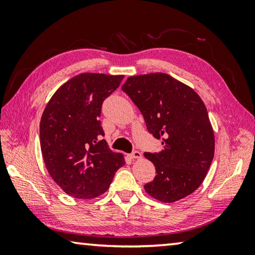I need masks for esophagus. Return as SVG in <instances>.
Instances as JSON below:
<instances>
[{
	"instance_id": "obj_1",
	"label": "esophagus",
	"mask_w": 255,
	"mask_h": 255,
	"mask_svg": "<svg viewBox=\"0 0 255 255\" xmlns=\"http://www.w3.org/2000/svg\"><path fill=\"white\" fill-rule=\"evenodd\" d=\"M129 156H130V158H132V159L141 158V154H140V152H138V150H133V152L129 155Z\"/></svg>"
}]
</instances>
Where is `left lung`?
<instances>
[{"mask_svg":"<svg viewBox=\"0 0 255 255\" xmlns=\"http://www.w3.org/2000/svg\"><path fill=\"white\" fill-rule=\"evenodd\" d=\"M143 115L147 130L162 140L145 153L156 175L145 191L162 202L191 195L205 180L215 153V136L205 103L196 91L165 73L128 77L123 85Z\"/></svg>","mask_w":255,"mask_h":255,"instance_id":"1","label":"left lung"}]
</instances>
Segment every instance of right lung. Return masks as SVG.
<instances>
[{"instance_id":"1","label":"right lung","mask_w":255,"mask_h":255,"mask_svg":"<svg viewBox=\"0 0 255 255\" xmlns=\"http://www.w3.org/2000/svg\"><path fill=\"white\" fill-rule=\"evenodd\" d=\"M124 75L82 73L68 80L47 103L40 120V147L47 171L72 197L93 199L109 189L125 165L109 148L99 117L105 99Z\"/></svg>"}]
</instances>
